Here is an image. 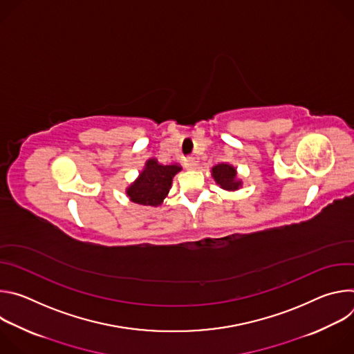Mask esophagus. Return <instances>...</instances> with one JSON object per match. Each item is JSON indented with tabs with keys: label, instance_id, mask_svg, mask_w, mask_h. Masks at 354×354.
<instances>
[{
	"label": "esophagus",
	"instance_id": "esophagus-1",
	"mask_svg": "<svg viewBox=\"0 0 354 354\" xmlns=\"http://www.w3.org/2000/svg\"><path fill=\"white\" fill-rule=\"evenodd\" d=\"M185 165H186V168H189V169H196V167H197V160H196V158H187V160L185 161Z\"/></svg>",
	"mask_w": 354,
	"mask_h": 354
}]
</instances>
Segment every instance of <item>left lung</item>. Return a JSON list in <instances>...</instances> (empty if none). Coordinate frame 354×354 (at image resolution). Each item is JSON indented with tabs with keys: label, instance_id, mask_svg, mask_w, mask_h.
Masks as SVG:
<instances>
[{
	"label": "left lung",
	"instance_id": "obj_1",
	"mask_svg": "<svg viewBox=\"0 0 354 354\" xmlns=\"http://www.w3.org/2000/svg\"><path fill=\"white\" fill-rule=\"evenodd\" d=\"M212 172H213V178L223 189L236 190L241 185V182L235 179L236 176L235 169L228 164H218L212 169Z\"/></svg>",
	"mask_w": 354,
	"mask_h": 354
}]
</instances>
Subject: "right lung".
Returning a JSON list of instances; mask_svg holds the SVG:
<instances>
[{
  "instance_id": "obj_1",
  "label": "right lung",
  "mask_w": 354,
  "mask_h": 354,
  "mask_svg": "<svg viewBox=\"0 0 354 354\" xmlns=\"http://www.w3.org/2000/svg\"><path fill=\"white\" fill-rule=\"evenodd\" d=\"M179 171V165H160L156 160H149L138 179L127 189V194L134 203L158 206L171 189L172 178Z\"/></svg>"
}]
</instances>
